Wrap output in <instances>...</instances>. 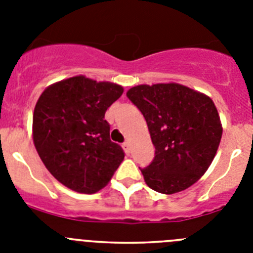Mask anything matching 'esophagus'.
<instances>
[{
  "mask_svg": "<svg viewBox=\"0 0 253 253\" xmlns=\"http://www.w3.org/2000/svg\"><path fill=\"white\" fill-rule=\"evenodd\" d=\"M123 148H124L125 152L130 151V143H129V140H125V142L123 143Z\"/></svg>",
  "mask_w": 253,
  "mask_h": 253,
  "instance_id": "obj_1",
  "label": "esophagus"
}]
</instances>
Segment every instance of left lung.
I'll return each instance as SVG.
<instances>
[{
  "mask_svg": "<svg viewBox=\"0 0 253 253\" xmlns=\"http://www.w3.org/2000/svg\"><path fill=\"white\" fill-rule=\"evenodd\" d=\"M143 114L156 147L142 169L146 184L161 194L194 185L213 162L222 139V123L209 96L180 84H139L126 92Z\"/></svg>",
  "mask_w": 253,
  "mask_h": 253,
  "instance_id": "8db88e82",
  "label": "left lung"
}]
</instances>
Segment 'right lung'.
I'll list each match as a JSON object with an SVG mask.
<instances>
[{"label": "right lung", "mask_w": 253, "mask_h": 253, "mask_svg": "<svg viewBox=\"0 0 253 253\" xmlns=\"http://www.w3.org/2000/svg\"><path fill=\"white\" fill-rule=\"evenodd\" d=\"M123 92L120 84L75 76L40 95L33 115L34 146L46 169L68 189L97 193L124 160L105 120Z\"/></svg>", "instance_id": "right-lung-1"}]
</instances>
